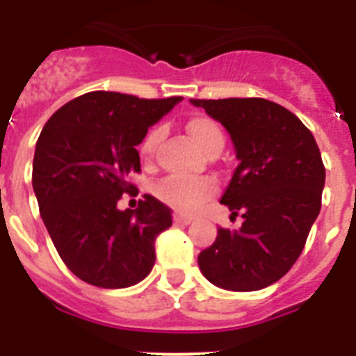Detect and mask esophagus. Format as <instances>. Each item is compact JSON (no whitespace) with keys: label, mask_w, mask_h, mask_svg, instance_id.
I'll use <instances>...</instances> for the list:
<instances>
[{"label":"esophagus","mask_w":356,"mask_h":356,"mask_svg":"<svg viewBox=\"0 0 356 356\" xmlns=\"http://www.w3.org/2000/svg\"><path fill=\"white\" fill-rule=\"evenodd\" d=\"M172 219H175L176 225H191V222H193V217L185 216V213L180 212H176L175 216H172Z\"/></svg>","instance_id":"1"}]
</instances>
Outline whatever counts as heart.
<instances>
[{"label":"heart","instance_id":"heart-1","mask_svg":"<svg viewBox=\"0 0 356 356\" xmlns=\"http://www.w3.org/2000/svg\"><path fill=\"white\" fill-rule=\"evenodd\" d=\"M188 135L193 137L194 143L200 146L201 151H205L207 155L213 151H221L225 146V134L216 119L209 115H194L185 124ZM162 137L160 128H151L144 139L139 144V153L144 160H151L155 155V149ZM217 185L210 178H181V176H168L163 178L155 187V194L162 203L172 207V209L180 210L185 213H193L203 207L207 200L216 194Z\"/></svg>","mask_w":356,"mask_h":356}]
</instances>
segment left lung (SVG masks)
<instances>
[{
  "label": "left lung",
  "instance_id": "1",
  "mask_svg": "<svg viewBox=\"0 0 356 356\" xmlns=\"http://www.w3.org/2000/svg\"><path fill=\"white\" fill-rule=\"evenodd\" d=\"M228 130L238 165L221 197L238 229L219 228L197 257L209 282L226 291H259L300 259L319 216L325 163L312 131L291 110L264 97L191 99Z\"/></svg>",
  "mask_w": 356,
  "mask_h": 356
}]
</instances>
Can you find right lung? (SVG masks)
<instances>
[{
    "label": "right lung",
    "mask_w": 356,
    "mask_h": 356,
    "mask_svg": "<svg viewBox=\"0 0 356 356\" xmlns=\"http://www.w3.org/2000/svg\"><path fill=\"white\" fill-rule=\"evenodd\" d=\"M180 99L94 90L44 124L31 184L60 259L87 284L124 289L153 269L155 238L172 225L171 209L149 194L135 210H119L118 201L139 194L128 181L140 172L137 146Z\"/></svg>",
    "instance_id": "right-lung-1"
}]
</instances>
